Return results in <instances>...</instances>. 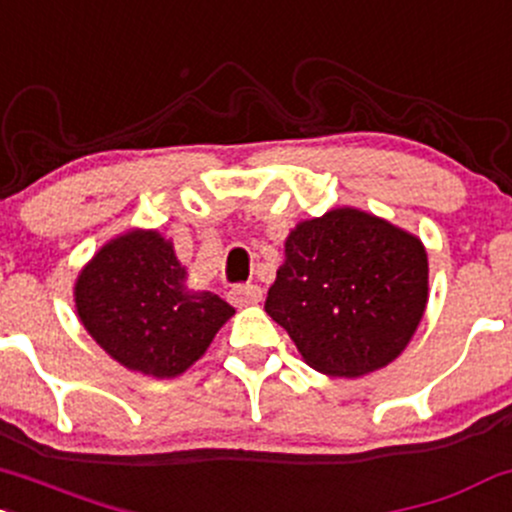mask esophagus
<instances>
[{
    "label": "esophagus",
    "mask_w": 512,
    "mask_h": 512,
    "mask_svg": "<svg viewBox=\"0 0 512 512\" xmlns=\"http://www.w3.org/2000/svg\"><path fill=\"white\" fill-rule=\"evenodd\" d=\"M228 299L233 306L243 308V306H252V303H260L262 301V289L257 284H240L233 286L228 291Z\"/></svg>",
    "instance_id": "1"
}]
</instances>
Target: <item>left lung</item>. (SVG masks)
Masks as SVG:
<instances>
[{
    "instance_id": "1",
    "label": "left lung",
    "mask_w": 512,
    "mask_h": 512,
    "mask_svg": "<svg viewBox=\"0 0 512 512\" xmlns=\"http://www.w3.org/2000/svg\"><path fill=\"white\" fill-rule=\"evenodd\" d=\"M428 306L418 235L342 206L296 223L265 311L320 374L357 376L401 355Z\"/></svg>"
}]
</instances>
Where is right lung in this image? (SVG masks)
<instances>
[{
    "mask_svg": "<svg viewBox=\"0 0 512 512\" xmlns=\"http://www.w3.org/2000/svg\"><path fill=\"white\" fill-rule=\"evenodd\" d=\"M84 330L121 367L172 379L204 357L235 308L187 286L160 230L131 228L101 245L75 282Z\"/></svg>",
    "mask_w": 512,
    "mask_h": 512,
    "instance_id": "add662e5",
    "label": "right lung"
}]
</instances>
